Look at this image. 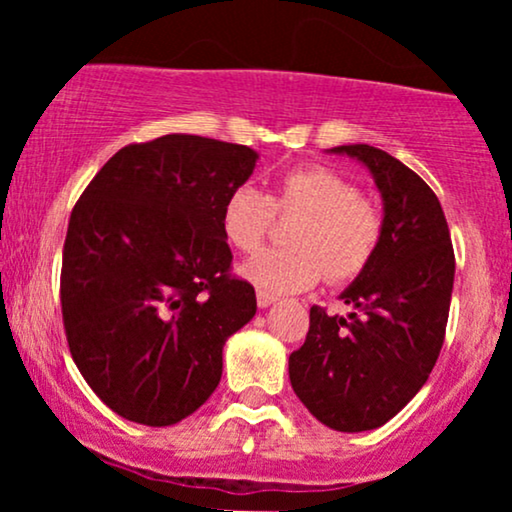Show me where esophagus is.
<instances>
[{"instance_id":"1","label":"esophagus","mask_w":512,"mask_h":512,"mask_svg":"<svg viewBox=\"0 0 512 512\" xmlns=\"http://www.w3.org/2000/svg\"><path fill=\"white\" fill-rule=\"evenodd\" d=\"M276 301V296L274 293H269V291H257V305H260V308H269V305H272Z\"/></svg>"}]
</instances>
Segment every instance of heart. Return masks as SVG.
I'll return each instance as SVG.
<instances>
[{"mask_svg":"<svg viewBox=\"0 0 512 512\" xmlns=\"http://www.w3.org/2000/svg\"><path fill=\"white\" fill-rule=\"evenodd\" d=\"M276 214H301L291 228L293 248L264 250L243 267L245 279L269 293H293L317 284L327 272L332 284L366 272L380 248L385 216L361 197L356 182L327 166L291 168L274 195L250 182L233 187L221 209V231L231 248L257 252Z\"/></svg>","mask_w":512,"mask_h":512,"instance_id":"1","label":"heart"}]
</instances>
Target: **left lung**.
<instances>
[{
    "mask_svg": "<svg viewBox=\"0 0 512 512\" xmlns=\"http://www.w3.org/2000/svg\"><path fill=\"white\" fill-rule=\"evenodd\" d=\"M366 163L385 202L380 248L342 293L349 317L310 308L289 356L298 399L325 426L361 433L387 424L436 366L448 327L455 250L436 192L414 170L368 144L334 146Z\"/></svg>",
    "mask_w": 512,
    "mask_h": 512,
    "instance_id": "obj_1",
    "label": "left lung"
}]
</instances>
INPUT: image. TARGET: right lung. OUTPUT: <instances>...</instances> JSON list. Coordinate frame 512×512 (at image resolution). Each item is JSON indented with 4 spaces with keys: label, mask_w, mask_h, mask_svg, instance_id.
Segmentation results:
<instances>
[{
    "label": "right lung",
    "mask_w": 512,
    "mask_h": 512,
    "mask_svg": "<svg viewBox=\"0 0 512 512\" xmlns=\"http://www.w3.org/2000/svg\"><path fill=\"white\" fill-rule=\"evenodd\" d=\"M255 161L250 146L166 134L117 151L74 204L64 334L122 419L178 424L219 385L223 344L257 310L250 281L231 272L221 209Z\"/></svg>",
    "instance_id": "1"
}]
</instances>
